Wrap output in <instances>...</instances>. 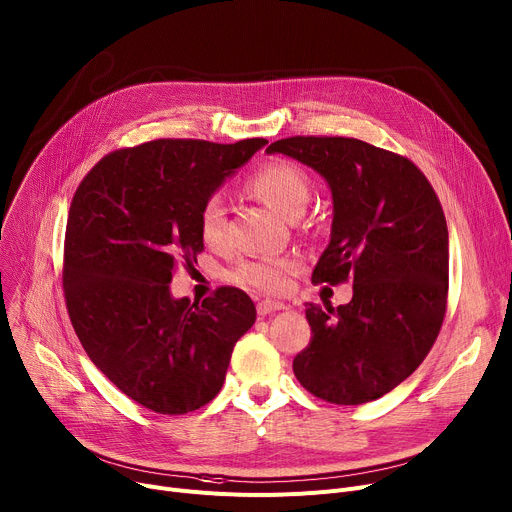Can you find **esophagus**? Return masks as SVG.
I'll list each match as a JSON object with an SVG mask.
<instances>
[{
	"label": "esophagus",
	"instance_id": "esophagus-1",
	"mask_svg": "<svg viewBox=\"0 0 512 512\" xmlns=\"http://www.w3.org/2000/svg\"><path fill=\"white\" fill-rule=\"evenodd\" d=\"M287 306L281 302H273V299H264V302L258 304V314L260 316H268V314H275L279 310H285Z\"/></svg>",
	"mask_w": 512,
	"mask_h": 512
}]
</instances>
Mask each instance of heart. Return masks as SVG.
<instances>
[{
    "mask_svg": "<svg viewBox=\"0 0 512 512\" xmlns=\"http://www.w3.org/2000/svg\"><path fill=\"white\" fill-rule=\"evenodd\" d=\"M248 188L279 215L295 219L310 198V177L293 161L275 159L260 165L248 179ZM200 235L208 246H219L225 235V202L219 194L210 196L200 210ZM299 262L291 256H268L244 264L237 279L266 293H281L291 285Z\"/></svg>",
    "mask_w": 512,
    "mask_h": 512,
    "instance_id": "heart-1",
    "label": "heart"
}]
</instances>
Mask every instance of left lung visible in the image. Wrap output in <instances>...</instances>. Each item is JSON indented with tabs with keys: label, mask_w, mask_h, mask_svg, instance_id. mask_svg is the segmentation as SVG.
I'll list each match as a JSON object with an SVG mask.
<instances>
[{
	"label": "left lung",
	"mask_w": 512,
	"mask_h": 512,
	"mask_svg": "<svg viewBox=\"0 0 512 512\" xmlns=\"http://www.w3.org/2000/svg\"><path fill=\"white\" fill-rule=\"evenodd\" d=\"M312 167L333 196L330 242L312 283L353 279L351 302L306 306L310 345L293 372L318 399L374 401L409 378L446 312L448 229L440 200L409 159L364 140L293 136L266 148Z\"/></svg>",
	"instance_id": "1"
}]
</instances>
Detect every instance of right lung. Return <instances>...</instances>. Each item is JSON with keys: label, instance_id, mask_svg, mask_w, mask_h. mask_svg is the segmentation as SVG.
<instances>
[{"label": "right lung", "instance_id": "add662e5", "mask_svg": "<svg viewBox=\"0 0 512 512\" xmlns=\"http://www.w3.org/2000/svg\"><path fill=\"white\" fill-rule=\"evenodd\" d=\"M268 140H155L103 157L78 186L66 225L64 293L93 364L142 407L182 415L213 401L252 299L217 289L202 306L171 295L196 262L200 210Z\"/></svg>", "mask_w": 512, "mask_h": 512}]
</instances>
